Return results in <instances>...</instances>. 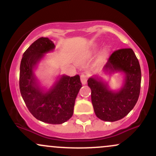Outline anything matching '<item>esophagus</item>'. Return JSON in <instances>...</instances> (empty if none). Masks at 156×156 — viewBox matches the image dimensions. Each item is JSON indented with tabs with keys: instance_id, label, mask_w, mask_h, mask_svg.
Instances as JSON below:
<instances>
[{
	"instance_id": "esophagus-1",
	"label": "esophagus",
	"mask_w": 156,
	"mask_h": 156,
	"mask_svg": "<svg viewBox=\"0 0 156 156\" xmlns=\"http://www.w3.org/2000/svg\"><path fill=\"white\" fill-rule=\"evenodd\" d=\"M87 78H88V76L86 74H81L80 76V80H81V83L83 85H85L87 82Z\"/></svg>"
}]
</instances>
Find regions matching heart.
<instances>
[{
  "label": "heart",
  "instance_id": "obj_1",
  "mask_svg": "<svg viewBox=\"0 0 156 156\" xmlns=\"http://www.w3.org/2000/svg\"><path fill=\"white\" fill-rule=\"evenodd\" d=\"M105 57V53H103V54H102L101 55V58H103Z\"/></svg>",
  "mask_w": 156,
  "mask_h": 156
}]
</instances>
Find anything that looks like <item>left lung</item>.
<instances>
[{
  "label": "left lung",
  "instance_id": "obj_1",
  "mask_svg": "<svg viewBox=\"0 0 156 156\" xmlns=\"http://www.w3.org/2000/svg\"><path fill=\"white\" fill-rule=\"evenodd\" d=\"M109 72L125 74V83L119 91L114 92L108 84L95 77L87 80L90 87L92 103L94 113L103 121L114 122L122 119L138 101L140 93L141 73L139 62L131 48L114 51L105 65Z\"/></svg>",
  "mask_w": 156,
  "mask_h": 156
}]
</instances>
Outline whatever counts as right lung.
<instances>
[{
    "mask_svg": "<svg viewBox=\"0 0 156 156\" xmlns=\"http://www.w3.org/2000/svg\"><path fill=\"white\" fill-rule=\"evenodd\" d=\"M55 48L47 37H41L24 52L20 67V90L27 108L36 119L62 124L72 117L75 101L82 84L78 75L62 76L52 88L44 92L37 85L33 69L44 54Z\"/></svg>",
    "mask_w": 156,
    "mask_h": 156,
    "instance_id": "right-lung-1",
    "label": "right lung"
}]
</instances>
